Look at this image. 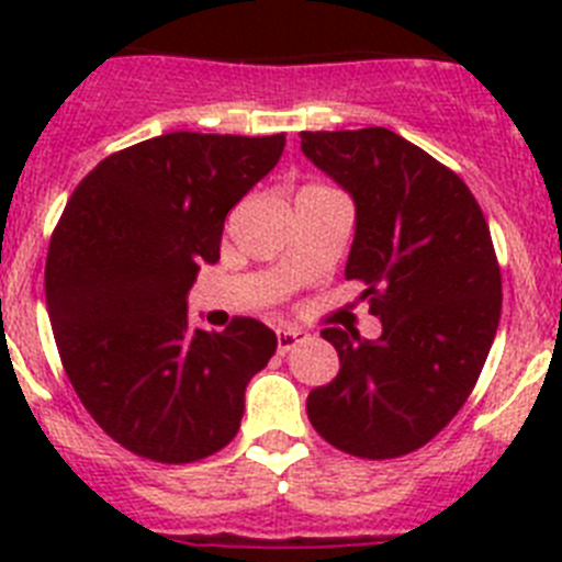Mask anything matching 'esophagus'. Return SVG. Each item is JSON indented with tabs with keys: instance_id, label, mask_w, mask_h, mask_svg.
<instances>
[{
	"instance_id": "obj_1",
	"label": "esophagus",
	"mask_w": 562,
	"mask_h": 562,
	"mask_svg": "<svg viewBox=\"0 0 562 562\" xmlns=\"http://www.w3.org/2000/svg\"><path fill=\"white\" fill-rule=\"evenodd\" d=\"M276 337H278V351H281V355H286V351L295 349L297 342L304 340V331L292 329V326H284V329L276 331Z\"/></svg>"
}]
</instances>
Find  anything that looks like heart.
I'll return each instance as SVG.
<instances>
[{
  "label": "heart",
  "mask_w": 562,
  "mask_h": 562,
  "mask_svg": "<svg viewBox=\"0 0 562 562\" xmlns=\"http://www.w3.org/2000/svg\"><path fill=\"white\" fill-rule=\"evenodd\" d=\"M306 191H312V188H306Z\"/></svg>",
  "instance_id": "1"
}]
</instances>
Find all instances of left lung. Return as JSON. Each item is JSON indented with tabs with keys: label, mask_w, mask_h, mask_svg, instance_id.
<instances>
[{
	"label": "left lung",
	"mask_w": 562,
	"mask_h": 562,
	"mask_svg": "<svg viewBox=\"0 0 562 562\" xmlns=\"http://www.w3.org/2000/svg\"><path fill=\"white\" fill-rule=\"evenodd\" d=\"M301 151L357 207L346 278L382 335L324 329L340 371L306 400L312 428L360 459L428 445L479 382L501 321V267L456 171L391 128L301 132Z\"/></svg>",
	"instance_id": "left-lung-1"
}]
</instances>
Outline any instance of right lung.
I'll use <instances>...</instances> for the list:
<instances>
[{"label":"right lung","mask_w":562,"mask_h":562,"mask_svg":"<svg viewBox=\"0 0 562 562\" xmlns=\"http://www.w3.org/2000/svg\"><path fill=\"white\" fill-rule=\"evenodd\" d=\"M284 134L171 132L109 154L49 238L44 292L58 355L89 416L132 453L188 464L238 434L276 331L233 317L191 329L188 290L220 261L225 216L276 168Z\"/></svg>","instance_id":"right-lung-1"}]
</instances>
